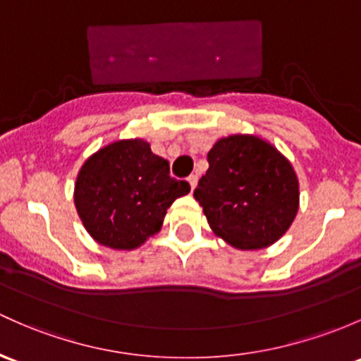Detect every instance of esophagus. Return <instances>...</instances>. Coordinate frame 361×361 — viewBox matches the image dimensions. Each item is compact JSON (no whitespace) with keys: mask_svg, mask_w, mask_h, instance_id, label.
<instances>
[{"mask_svg":"<svg viewBox=\"0 0 361 361\" xmlns=\"http://www.w3.org/2000/svg\"><path fill=\"white\" fill-rule=\"evenodd\" d=\"M188 182H189V185H191V191H195V188L197 185V176H189Z\"/></svg>","mask_w":361,"mask_h":361,"instance_id":"1","label":"esophagus"}]
</instances>
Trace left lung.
Returning a JSON list of instances; mask_svg holds the SVG:
<instances>
[{"label": "left lung", "mask_w": 361, "mask_h": 361, "mask_svg": "<svg viewBox=\"0 0 361 361\" xmlns=\"http://www.w3.org/2000/svg\"><path fill=\"white\" fill-rule=\"evenodd\" d=\"M195 197L212 231L243 251L270 246L300 208V182L284 154L253 134L219 139Z\"/></svg>", "instance_id": "obj_1"}]
</instances>
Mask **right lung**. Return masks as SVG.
<instances>
[{"label": "right lung", "instance_id": "1", "mask_svg": "<svg viewBox=\"0 0 361 361\" xmlns=\"http://www.w3.org/2000/svg\"><path fill=\"white\" fill-rule=\"evenodd\" d=\"M145 139H120L98 149L77 173L73 203L96 243L130 251L164 226L170 204L189 192Z\"/></svg>", "mask_w": 361, "mask_h": 361}]
</instances>
